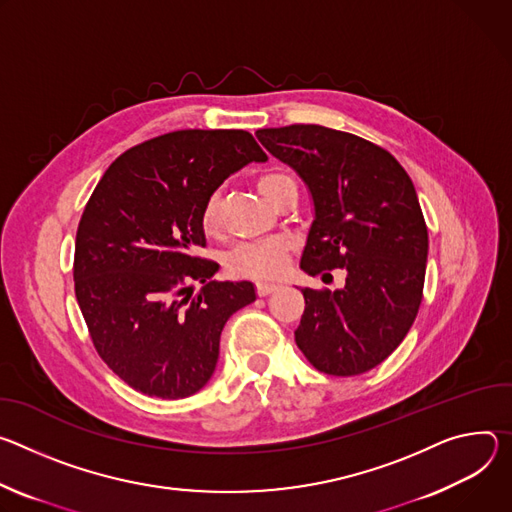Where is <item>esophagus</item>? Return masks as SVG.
<instances>
[{
  "label": "esophagus",
  "instance_id": "34e87169",
  "mask_svg": "<svg viewBox=\"0 0 512 512\" xmlns=\"http://www.w3.org/2000/svg\"><path fill=\"white\" fill-rule=\"evenodd\" d=\"M274 291H276V285H268V282H258V285H256V295L258 297H266Z\"/></svg>",
  "mask_w": 512,
  "mask_h": 512
}]
</instances>
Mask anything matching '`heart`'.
<instances>
[{"label":"heart","mask_w":512,"mask_h":512,"mask_svg":"<svg viewBox=\"0 0 512 512\" xmlns=\"http://www.w3.org/2000/svg\"><path fill=\"white\" fill-rule=\"evenodd\" d=\"M258 191L276 205L287 191H297V181L287 170H270L258 179ZM223 197L221 191L207 195L201 207V227L205 234H217L221 230ZM291 254V242L285 238H270L260 242H242L225 254V272L234 278L270 280L276 278L287 266Z\"/></svg>","instance_id":"obj_1"}]
</instances>
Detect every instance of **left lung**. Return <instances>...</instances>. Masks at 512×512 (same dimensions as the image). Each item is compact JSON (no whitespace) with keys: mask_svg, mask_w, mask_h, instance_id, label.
<instances>
[{"mask_svg":"<svg viewBox=\"0 0 512 512\" xmlns=\"http://www.w3.org/2000/svg\"><path fill=\"white\" fill-rule=\"evenodd\" d=\"M256 136L313 195L301 268L323 280L348 272L342 291H301L295 342L319 372H368L399 348L423 301L429 238L415 185L388 150L348 132L293 124Z\"/></svg>","mask_w":512,"mask_h":512,"instance_id":"8db88e82","label":"left lung"}]
</instances>
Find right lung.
I'll list each match as a JSON object with an SVG mask.
<instances>
[{
	"label": "right lung",
	"instance_id": "right-lung-1",
	"mask_svg": "<svg viewBox=\"0 0 512 512\" xmlns=\"http://www.w3.org/2000/svg\"><path fill=\"white\" fill-rule=\"evenodd\" d=\"M268 156L246 130H177L132 146L91 193L75 240V295L99 358L134 390L185 399L211 378L219 335L256 295L211 280L201 207ZM201 281L199 294L190 282Z\"/></svg>",
	"mask_w": 512,
	"mask_h": 512
}]
</instances>
